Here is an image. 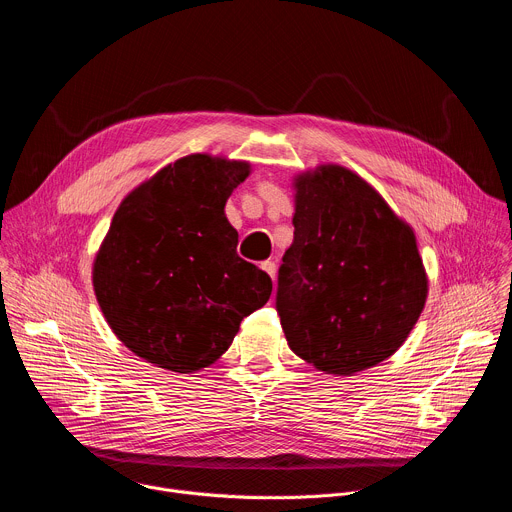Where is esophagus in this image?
<instances>
[{"label":"esophagus","mask_w":512,"mask_h":512,"mask_svg":"<svg viewBox=\"0 0 512 512\" xmlns=\"http://www.w3.org/2000/svg\"><path fill=\"white\" fill-rule=\"evenodd\" d=\"M261 269H263L265 273H269V275H271V279H275V271H277L275 261H263V263H261Z\"/></svg>","instance_id":"1"}]
</instances>
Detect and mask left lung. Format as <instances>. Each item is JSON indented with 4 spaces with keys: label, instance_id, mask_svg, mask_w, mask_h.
Masks as SVG:
<instances>
[{
    "label": "left lung",
    "instance_id": "left-lung-1",
    "mask_svg": "<svg viewBox=\"0 0 512 512\" xmlns=\"http://www.w3.org/2000/svg\"><path fill=\"white\" fill-rule=\"evenodd\" d=\"M294 243L275 310L289 348L328 375L389 358L427 298L415 235L360 176L320 166L296 182Z\"/></svg>",
    "mask_w": 512,
    "mask_h": 512
}]
</instances>
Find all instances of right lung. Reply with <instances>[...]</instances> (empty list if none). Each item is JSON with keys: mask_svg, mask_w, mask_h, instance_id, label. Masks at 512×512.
I'll return each mask as SVG.
<instances>
[{"mask_svg": "<svg viewBox=\"0 0 512 512\" xmlns=\"http://www.w3.org/2000/svg\"><path fill=\"white\" fill-rule=\"evenodd\" d=\"M249 164L194 154L135 188L117 208L93 267L97 302L117 338L174 373L212 364L271 277L237 255L225 216Z\"/></svg>", "mask_w": 512, "mask_h": 512, "instance_id": "right-lung-1", "label": "right lung"}]
</instances>
